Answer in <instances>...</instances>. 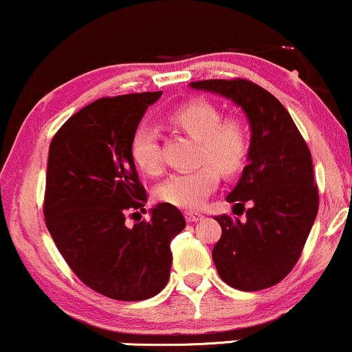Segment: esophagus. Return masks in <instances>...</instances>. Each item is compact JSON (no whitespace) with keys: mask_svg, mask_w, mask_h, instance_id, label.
I'll return each instance as SVG.
<instances>
[{"mask_svg":"<svg viewBox=\"0 0 352 352\" xmlns=\"http://www.w3.org/2000/svg\"><path fill=\"white\" fill-rule=\"evenodd\" d=\"M202 217H204V215L202 214H197V212H187V214H185V220H187L188 223H194V222H197V220H200Z\"/></svg>","mask_w":352,"mask_h":352,"instance_id":"34e87169","label":"esophagus"}]
</instances>
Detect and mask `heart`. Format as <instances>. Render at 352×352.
I'll return each mask as SVG.
<instances>
[{
    "instance_id": "1",
    "label": "heart",
    "mask_w": 352,
    "mask_h": 352,
    "mask_svg": "<svg viewBox=\"0 0 352 352\" xmlns=\"http://www.w3.org/2000/svg\"><path fill=\"white\" fill-rule=\"evenodd\" d=\"M170 122L200 140V158L210 164L172 173L157 187V199L184 210H195L217 187L219 170L232 175L242 167L249 153V132L235 118L222 122L219 108L206 100L184 103L170 113ZM132 157L137 167L148 175L162 172L158 133L153 126H138L132 138Z\"/></svg>"
}]
</instances>
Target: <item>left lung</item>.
<instances>
[{"label": "left lung", "instance_id": "obj_1", "mask_svg": "<svg viewBox=\"0 0 352 352\" xmlns=\"http://www.w3.org/2000/svg\"><path fill=\"white\" fill-rule=\"evenodd\" d=\"M210 91L241 107L250 126L247 162L227 202L245 219L220 215L222 235L212 250L220 279L239 291H261L284 279L299 258L318 215L312 158L283 103L249 80H204ZM242 214V212H241Z\"/></svg>", "mask_w": 352, "mask_h": 352}]
</instances>
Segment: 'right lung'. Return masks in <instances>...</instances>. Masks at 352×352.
<instances>
[{"instance_id": "add662e5", "label": "right lung", "mask_w": 352, "mask_h": 352, "mask_svg": "<svg viewBox=\"0 0 352 352\" xmlns=\"http://www.w3.org/2000/svg\"><path fill=\"white\" fill-rule=\"evenodd\" d=\"M160 96L148 91L96 100L68 118L50 144L46 227L78 279L110 299L158 294L170 277V241L185 227L179 208L168 204L150 208L146 222L125 223L146 204L132 138Z\"/></svg>"}]
</instances>
